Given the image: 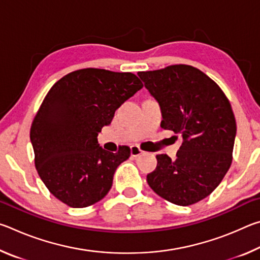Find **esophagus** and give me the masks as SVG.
<instances>
[{
  "instance_id": "esophagus-1",
  "label": "esophagus",
  "mask_w": 260,
  "mask_h": 260,
  "mask_svg": "<svg viewBox=\"0 0 260 260\" xmlns=\"http://www.w3.org/2000/svg\"><path fill=\"white\" fill-rule=\"evenodd\" d=\"M143 153V150L139 146H132L131 147V155L132 157H139Z\"/></svg>"
}]
</instances>
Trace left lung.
I'll use <instances>...</instances> for the list:
<instances>
[{
  "instance_id": "left-lung-1",
  "label": "left lung",
  "mask_w": 260,
  "mask_h": 260,
  "mask_svg": "<svg viewBox=\"0 0 260 260\" xmlns=\"http://www.w3.org/2000/svg\"><path fill=\"white\" fill-rule=\"evenodd\" d=\"M138 74L160 105L161 128L183 139L175 160L156 156L148 184L171 203L195 204L219 186L231 167L236 121L230 101L212 79L190 65Z\"/></svg>"
}]
</instances>
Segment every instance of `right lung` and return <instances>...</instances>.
<instances>
[{"label":"right lung","mask_w":260,"mask_h":260,"mask_svg":"<svg viewBox=\"0 0 260 260\" xmlns=\"http://www.w3.org/2000/svg\"><path fill=\"white\" fill-rule=\"evenodd\" d=\"M142 87L131 72L89 68L67 74L50 88L29 136L38 173L56 199L71 208H86L109 192L131 149L104 150L98 135Z\"/></svg>","instance_id":"right-lung-1"}]
</instances>
